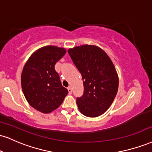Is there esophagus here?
<instances>
[{"mask_svg": "<svg viewBox=\"0 0 152 152\" xmlns=\"http://www.w3.org/2000/svg\"><path fill=\"white\" fill-rule=\"evenodd\" d=\"M67 89H68V91H69V94H71V93H72V89H71V86H69L68 88H67Z\"/></svg>", "mask_w": 152, "mask_h": 152, "instance_id": "esophagus-1", "label": "esophagus"}]
</instances>
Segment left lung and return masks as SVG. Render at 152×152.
I'll return each instance as SVG.
<instances>
[{"mask_svg": "<svg viewBox=\"0 0 152 152\" xmlns=\"http://www.w3.org/2000/svg\"><path fill=\"white\" fill-rule=\"evenodd\" d=\"M68 53L82 76L84 92L76 98L82 114L101 115L108 109L118 90V76L112 61L103 49L94 45L69 49Z\"/></svg>", "mask_w": 152, "mask_h": 152, "instance_id": "8db88e82", "label": "left lung"}]
</instances>
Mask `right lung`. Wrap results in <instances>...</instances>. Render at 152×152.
Masks as SVG:
<instances>
[{
    "mask_svg": "<svg viewBox=\"0 0 152 152\" xmlns=\"http://www.w3.org/2000/svg\"><path fill=\"white\" fill-rule=\"evenodd\" d=\"M66 49L54 46L42 47L31 55L21 75L23 94L37 110L49 113L63 103L68 90L62 86L54 66Z\"/></svg>",
    "mask_w": 152,
    "mask_h": 152,
    "instance_id": "add662e5",
    "label": "right lung"
}]
</instances>
